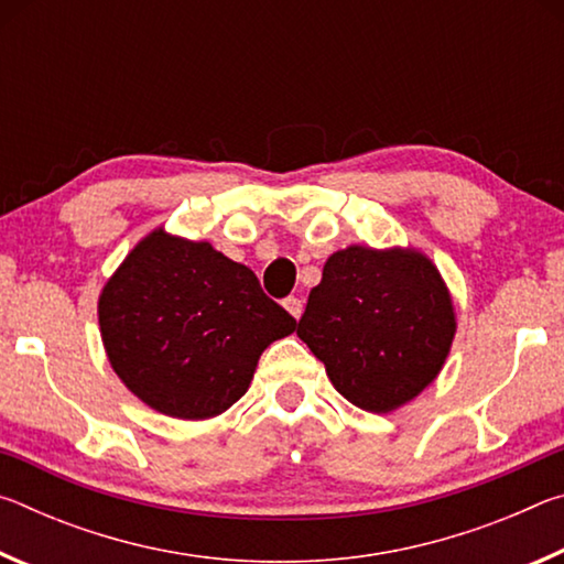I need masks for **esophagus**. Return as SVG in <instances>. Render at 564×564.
Returning a JSON list of instances; mask_svg holds the SVG:
<instances>
[{"instance_id": "1", "label": "esophagus", "mask_w": 564, "mask_h": 564, "mask_svg": "<svg viewBox=\"0 0 564 564\" xmlns=\"http://www.w3.org/2000/svg\"><path fill=\"white\" fill-rule=\"evenodd\" d=\"M283 305H285V311H289L295 321L303 316V301L295 299V295H291V299H285Z\"/></svg>"}]
</instances>
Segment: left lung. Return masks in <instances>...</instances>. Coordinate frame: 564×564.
I'll list each match as a JSON object with an SVG mask.
<instances>
[{"instance_id": "1", "label": "left lung", "mask_w": 564, "mask_h": 564, "mask_svg": "<svg viewBox=\"0 0 564 564\" xmlns=\"http://www.w3.org/2000/svg\"><path fill=\"white\" fill-rule=\"evenodd\" d=\"M457 330L453 295L417 248L352 243L328 256L299 321L333 388L368 413H393L441 373Z\"/></svg>"}]
</instances>
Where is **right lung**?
Masks as SVG:
<instances>
[{
	"mask_svg": "<svg viewBox=\"0 0 564 564\" xmlns=\"http://www.w3.org/2000/svg\"><path fill=\"white\" fill-rule=\"evenodd\" d=\"M97 313L113 373L141 403L178 420L226 413L261 352L295 330L248 265L164 226L104 283Z\"/></svg>",
	"mask_w": 564,
	"mask_h": 564,
	"instance_id": "obj_1",
	"label": "right lung"
}]
</instances>
